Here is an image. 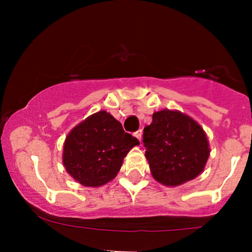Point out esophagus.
<instances>
[{
    "instance_id": "1",
    "label": "esophagus",
    "mask_w": 252,
    "mask_h": 252,
    "mask_svg": "<svg viewBox=\"0 0 252 252\" xmlns=\"http://www.w3.org/2000/svg\"><path fill=\"white\" fill-rule=\"evenodd\" d=\"M134 135H135V138L138 139L139 141H141V138H142V131L141 130H138L135 134H134Z\"/></svg>"
}]
</instances>
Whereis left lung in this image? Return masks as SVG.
<instances>
[{"label": "left lung", "mask_w": 252, "mask_h": 252, "mask_svg": "<svg viewBox=\"0 0 252 252\" xmlns=\"http://www.w3.org/2000/svg\"><path fill=\"white\" fill-rule=\"evenodd\" d=\"M145 157L155 180L178 187L204 172L210 144L202 126L179 111L162 110L152 114L144 128Z\"/></svg>", "instance_id": "1"}]
</instances>
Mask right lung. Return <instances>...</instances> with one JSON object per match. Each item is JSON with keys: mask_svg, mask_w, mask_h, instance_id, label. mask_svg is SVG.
Wrapping results in <instances>:
<instances>
[{"mask_svg": "<svg viewBox=\"0 0 252 252\" xmlns=\"http://www.w3.org/2000/svg\"><path fill=\"white\" fill-rule=\"evenodd\" d=\"M139 144L111 113L98 111L68 133L63 145V166L79 184L102 187L118 174L124 157Z\"/></svg>", "mask_w": 252, "mask_h": 252, "instance_id": "add662e5", "label": "right lung"}]
</instances>
